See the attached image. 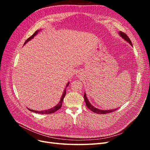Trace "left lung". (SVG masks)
Returning <instances> with one entry per match:
<instances>
[{
  "label": "left lung",
  "mask_w": 150,
  "mask_h": 150,
  "mask_svg": "<svg viewBox=\"0 0 150 150\" xmlns=\"http://www.w3.org/2000/svg\"><path fill=\"white\" fill-rule=\"evenodd\" d=\"M119 34L122 39L126 40V42H128V43H129L131 45V46H133L132 43H131V40L128 37V35H127L125 33H122V32H121V31H120ZM84 101H85V103H86V106H87L91 111H92L94 112H96V113H97V114H106V113H110V112H114L116 110H117V109H118V108H116V109H113V110H99V109L94 107L92 105V104H91V103H89V100L87 98V96H86V94L85 93H84Z\"/></svg>",
  "instance_id": "8db88e82"
}]
</instances>
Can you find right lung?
I'll use <instances>...</instances> for the list:
<instances>
[{
	"label": "right lung",
	"instance_id": "right-lung-1",
	"mask_svg": "<svg viewBox=\"0 0 150 150\" xmlns=\"http://www.w3.org/2000/svg\"><path fill=\"white\" fill-rule=\"evenodd\" d=\"M39 31H40V30H38L37 31H35V33H34V34L33 35H32L29 38H28V39H27V40H25V42L24 44H25L27 42H28V41H29V40H30L32 39H33L34 36L37 35V34L38 33V32H39ZM69 83H68L67 84V85H66V89H64V93H63V94H62V97H61V100H60L59 103L57 104V105L54 106V108H51V109H49V110H48L40 111H34V110H30V109H29V108H28L29 111H32V112H36V113H39V114H46V115H47V114H51V113H54V112L57 111V110H59V109H60V108H61V106H62V101H63V100H64V97H65L66 93V88L67 87V86L69 85Z\"/></svg>",
	"mask_w": 150,
	"mask_h": 150
}]
</instances>
